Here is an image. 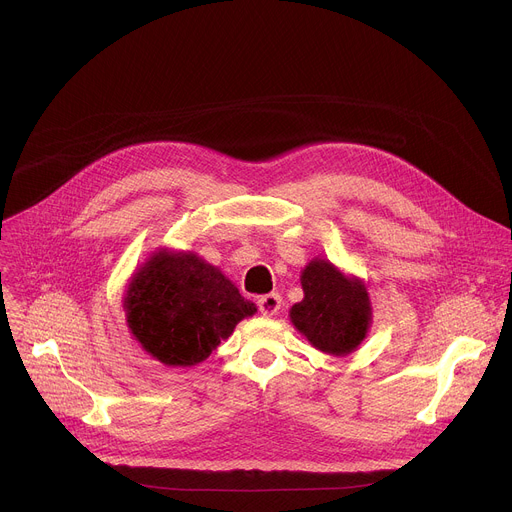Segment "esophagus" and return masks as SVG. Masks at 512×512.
Returning a JSON list of instances; mask_svg holds the SVG:
<instances>
[{
  "mask_svg": "<svg viewBox=\"0 0 512 512\" xmlns=\"http://www.w3.org/2000/svg\"><path fill=\"white\" fill-rule=\"evenodd\" d=\"M257 306H259V312H261L263 316L271 318V316H275V314L279 312V308H281V296H279V294L261 296L259 302H257Z\"/></svg>",
  "mask_w": 512,
  "mask_h": 512,
  "instance_id": "obj_1",
  "label": "esophagus"
}]
</instances>
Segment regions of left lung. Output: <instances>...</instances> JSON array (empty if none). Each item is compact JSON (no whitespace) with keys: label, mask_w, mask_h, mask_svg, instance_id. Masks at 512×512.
<instances>
[{"label":"left lung","mask_w":512,"mask_h":512,"mask_svg":"<svg viewBox=\"0 0 512 512\" xmlns=\"http://www.w3.org/2000/svg\"><path fill=\"white\" fill-rule=\"evenodd\" d=\"M304 300L291 306L289 320L320 352L346 356L367 338L373 306L364 281L342 273L328 259H312L302 275Z\"/></svg>","instance_id":"obj_1"}]
</instances>
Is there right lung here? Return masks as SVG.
Segmentation results:
<instances>
[{
    "instance_id": "right-lung-1",
    "label": "right lung",
    "mask_w": 512,
    "mask_h": 512,
    "mask_svg": "<svg viewBox=\"0 0 512 512\" xmlns=\"http://www.w3.org/2000/svg\"><path fill=\"white\" fill-rule=\"evenodd\" d=\"M123 310L145 352L166 367H194L257 306L196 253L158 249L131 275Z\"/></svg>"
}]
</instances>
